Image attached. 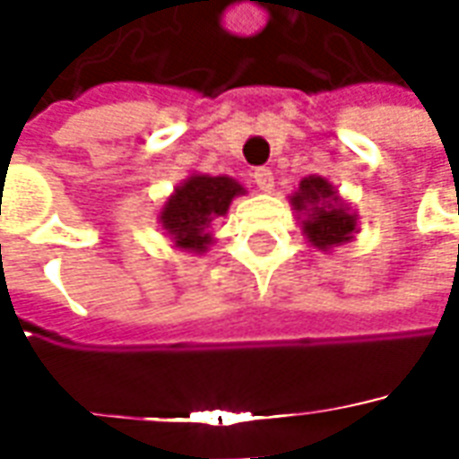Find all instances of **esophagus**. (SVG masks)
<instances>
[{
    "label": "esophagus",
    "instance_id": "1",
    "mask_svg": "<svg viewBox=\"0 0 459 459\" xmlns=\"http://www.w3.org/2000/svg\"><path fill=\"white\" fill-rule=\"evenodd\" d=\"M253 178H255V186L260 188V191H271L275 184L273 173H271L268 168H257L255 173H253Z\"/></svg>",
    "mask_w": 459,
    "mask_h": 459
}]
</instances>
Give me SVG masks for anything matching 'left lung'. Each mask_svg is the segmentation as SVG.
Segmentation results:
<instances>
[{"label":"left lung","instance_id":"obj_1","mask_svg":"<svg viewBox=\"0 0 459 459\" xmlns=\"http://www.w3.org/2000/svg\"><path fill=\"white\" fill-rule=\"evenodd\" d=\"M291 206L299 214H304L301 230L308 242L325 253L342 242H350L358 232V214L350 212L337 188L322 176L304 178L291 196Z\"/></svg>","mask_w":459,"mask_h":459}]
</instances>
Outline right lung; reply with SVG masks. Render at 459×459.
Returning <instances> with one entry per match:
<instances>
[{
  "label": "right lung",
  "mask_w": 459,
  "mask_h": 459,
  "mask_svg": "<svg viewBox=\"0 0 459 459\" xmlns=\"http://www.w3.org/2000/svg\"><path fill=\"white\" fill-rule=\"evenodd\" d=\"M239 194H245V188L230 176L194 173L168 196L158 221L173 239V247L186 253H206L212 245V221L224 217Z\"/></svg>",
  "instance_id": "add662e5"
}]
</instances>
